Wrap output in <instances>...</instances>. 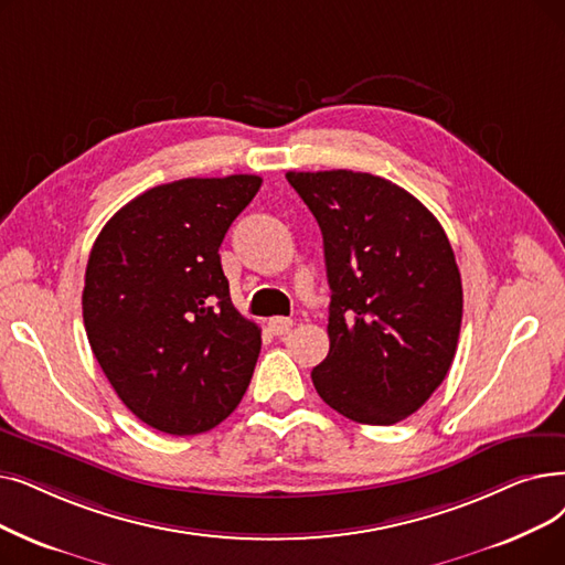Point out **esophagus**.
<instances>
[{"label": "esophagus", "mask_w": 565, "mask_h": 565, "mask_svg": "<svg viewBox=\"0 0 565 565\" xmlns=\"http://www.w3.org/2000/svg\"><path fill=\"white\" fill-rule=\"evenodd\" d=\"M269 330H273V334H288L290 328H292V321L290 318H284V316H277V318H269Z\"/></svg>", "instance_id": "1"}]
</instances>
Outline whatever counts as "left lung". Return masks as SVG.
Returning a JSON list of instances; mask_svg holds the SVG:
<instances>
[{
    "label": "left lung",
    "instance_id": "8db88e82",
    "mask_svg": "<svg viewBox=\"0 0 565 565\" xmlns=\"http://www.w3.org/2000/svg\"><path fill=\"white\" fill-rule=\"evenodd\" d=\"M286 180L323 233L330 353L321 399L362 425H395L444 383L461 328V277L438 218L406 189L353 170Z\"/></svg>",
    "mask_w": 565,
    "mask_h": 565
}]
</instances>
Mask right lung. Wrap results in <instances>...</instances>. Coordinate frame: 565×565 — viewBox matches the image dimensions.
Listing matches in <instances>:
<instances>
[{
	"label": "right lung",
	"mask_w": 565,
	"mask_h": 565,
	"mask_svg": "<svg viewBox=\"0 0 565 565\" xmlns=\"http://www.w3.org/2000/svg\"><path fill=\"white\" fill-rule=\"evenodd\" d=\"M258 175L145 191L96 237L83 321L94 358L138 420L173 436L224 423L249 387L260 328L231 302L218 247Z\"/></svg>",
	"instance_id": "right-lung-1"
}]
</instances>
